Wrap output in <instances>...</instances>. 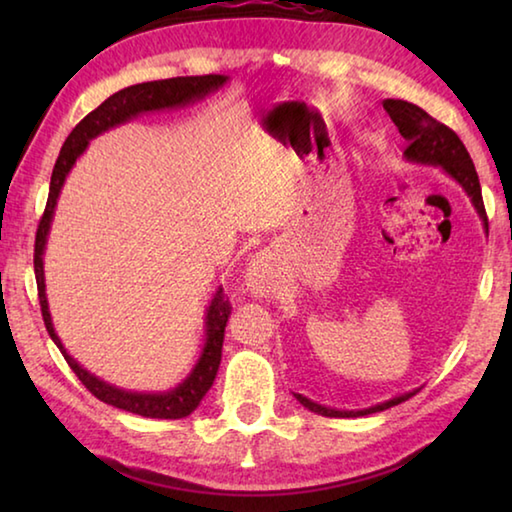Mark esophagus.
I'll use <instances>...</instances> for the list:
<instances>
[{"instance_id": "34e87169", "label": "esophagus", "mask_w": 512, "mask_h": 512, "mask_svg": "<svg viewBox=\"0 0 512 512\" xmlns=\"http://www.w3.org/2000/svg\"><path fill=\"white\" fill-rule=\"evenodd\" d=\"M246 282H248V289L257 293V296H264V293L271 289L268 287V275H266V264L262 257H255L253 264L248 266V273H246Z\"/></svg>"}]
</instances>
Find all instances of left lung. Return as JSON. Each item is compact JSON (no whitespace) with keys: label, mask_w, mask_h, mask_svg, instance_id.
I'll return each instance as SVG.
<instances>
[{"label":"left lung","mask_w":512,"mask_h":512,"mask_svg":"<svg viewBox=\"0 0 512 512\" xmlns=\"http://www.w3.org/2000/svg\"><path fill=\"white\" fill-rule=\"evenodd\" d=\"M384 110L388 112V117L393 119V124L397 126V131L402 133L404 140L409 142V146H406L404 151V158L415 164H431V167H440L449 178H454L456 183L463 187V192L470 196L474 210L483 221L485 232H488V216H485L479 176H476L474 162L470 158V153H467L465 144L458 140V135L452 131V128H447L445 124H440V121L433 119L429 112H424L422 108L415 106V103L402 101V99H386ZM415 393L418 391L404 393L400 397H393V400L375 404L370 406V409H361V411L329 409V406L307 400V397L300 393H296V400L305 406V409L314 411L318 415H325V418H359V415H370V413L391 409V406L406 402Z\"/></svg>","instance_id":"8db88e82"}]
</instances>
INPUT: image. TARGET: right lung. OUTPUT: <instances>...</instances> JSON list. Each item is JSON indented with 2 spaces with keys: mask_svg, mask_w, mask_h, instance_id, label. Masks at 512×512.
<instances>
[{
  "mask_svg": "<svg viewBox=\"0 0 512 512\" xmlns=\"http://www.w3.org/2000/svg\"><path fill=\"white\" fill-rule=\"evenodd\" d=\"M225 83H228V76L223 74L176 76V79L137 83V85H131V88H124L112 94V97H108L97 110H92L88 117H83L79 124H76L74 131L69 133V137L65 140L63 149H60V155L54 164V173H51L45 214H42L38 232H36L33 268H36L42 318H45L51 341L58 345V350L63 352L69 368L76 372V377L83 381V386L88 388L97 400L106 402L110 406H117L121 411L144 415V418H158V420L187 418L189 413L196 411V406L201 404L205 393L212 388L216 372H219L225 325H228L230 309H232L230 302L225 300L223 289L219 287L214 291L210 307L205 311V343H203L201 357H198V361L194 363L192 372H189V375L180 381L176 388H171V391H162V393L124 391V388L112 386L108 381H103L97 375H92V372L85 370L79 361L69 357L65 345L60 343L49 314V302L45 293V259L42 257H45V246L51 230V221H54L60 189H63L67 173L72 171L76 160H79L85 153V149H88L90 140L110 131V128L121 126L126 124V121L144 115V112L185 108L189 103H196L205 97H210L212 92L223 88Z\"/></svg>",
  "mask_w": 512,
  "mask_h": 512,
  "instance_id": "obj_1",
  "label": "right lung"
}]
</instances>
